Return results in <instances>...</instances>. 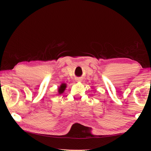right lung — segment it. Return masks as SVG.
<instances>
[{
  "label": "right lung",
  "instance_id": "obj_1",
  "mask_svg": "<svg viewBox=\"0 0 151 151\" xmlns=\"http://www.w3.org/2000/svg\"><path fill=\"white\" fill-rule=\"evenodd\" d=\"M66 88H67V84L65 83H62V84H61L60 87L58 88V95L62 94L64 92V91L65 90Z\"/></svg>",
  "mask_w": 151,
  "mask_h": 151
}]
</instances>
